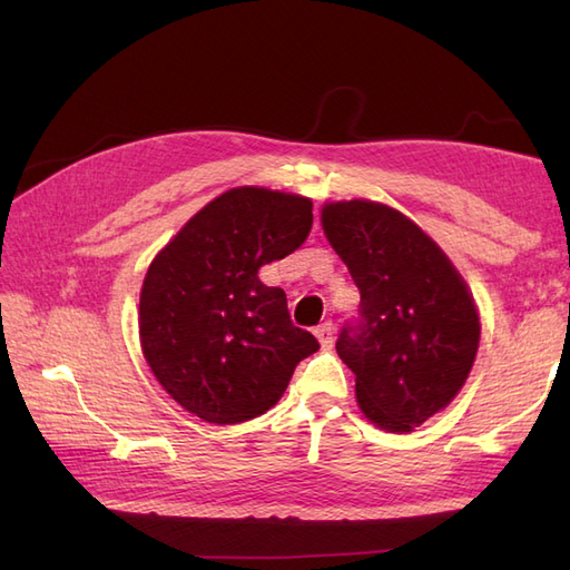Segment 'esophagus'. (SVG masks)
<instances>
[{
  "label": "esophagus",
  "mask_w": 570,
  "mask_h": 570,
  "mask_svg": "<svg viewBox=\"0 0 570 570\" xmlns=\"http://www.w3.org/2000/svg\"><path fill=\"white\" fill-rule=\"evenodd\" d=\"M316 337H318L323 350H331L333 342H335V327H333V323H321L316 327Z\"/></svg>",
  "instance_id": "esophagus-1"
}]
</instances>
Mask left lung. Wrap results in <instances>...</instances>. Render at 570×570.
<instances>
[{"label":"left lung","mask_w":570,"mask_h":570,"mask_svg":"<svg viewBox=\"0 0 570 570\" xmlns=\"http://www.w3.org/2000/svg\"><path fill=\"white\" fill-rule=\"evenodd\" d=\"M327 243L361 292L337 354L356 375L364 416L409 433L450 404L469 377L480 318L446 254L416 223L368 199L325 204Z\"/></svg>","instance_id":"left-lung-1"}]
</instances>
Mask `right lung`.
Instances as JSON below:
<instances>
[{
  "label": "right lung",
  "mask_w": 570,
  "mask_h": 570,
  "mask_svg": "<svg viewBox=\"0 0 570 570\" xmlns=\"http://www.w3.org/2000/svg\"><path fill=\"white\" fill-rule=\"evenodd\" d=\"M312 199L233 187L189 218L149 264L140 340L151 373L206 423L228 425L278 404L318 340L297 327L258 268L302 247Z\"/></svg>",
  "instance_id": "add662e5"
}]
</instances>
